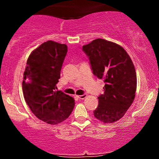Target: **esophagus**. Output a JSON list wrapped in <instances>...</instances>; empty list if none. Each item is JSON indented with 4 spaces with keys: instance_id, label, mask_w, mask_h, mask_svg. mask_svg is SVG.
<instances>
[{
    "instance_id": "34e87169",
    "label": "esophagus",
    "mask_w": 159,
    "mask_h": 159,
    "mask_svg": "<svg viewBox=\"0 0 159 159\" xmlns=\"http://www.w3.org/2000/svg\"><path fill=\"white\" fill-rule=\"evenodd\" d=\"M87 97V95L86 94H83V95H80V96H78V98H80V99H84Z\"/></svg>"
}]
</instances>
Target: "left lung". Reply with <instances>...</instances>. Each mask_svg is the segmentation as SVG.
<instances>
[{"mask_svg":"<svg viewBox=\"0 0 159 159\" xmlns=\"http://www.w3.org/2000/svg\"><path fill=\"white\" fill-rule=\"evenodd\" d=\"M82 50L88 57L93 73L105 83L94 116L105 123L117 121L135 96L137 76L132 61L123 47L103 39L93 40Z\"/></svg>","mask_w":159,"mask_h":159,"instance_id":"obj_1","label":"left lung"}]
</instances>
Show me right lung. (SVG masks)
<instances>
[{
    "mask_svg": "<svg viewBox=\"0 0 159 159\" xmlns=\"http://www.w3.org/2000/svg\"><path fill=\"white\" fill-rule=\"evenodd\" d=\"M67 53L65 44L47 41L29 56L24 72V97L37 118L51 125L69 117L75 106L74 98L55 91Z\"/></svg>",
    "mask_w": 159,
    "mask_h": 159,
    "instance_id": "right-lung-1",
    "label": "right lung"
}]
</instances>
